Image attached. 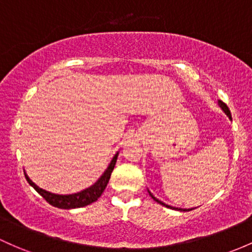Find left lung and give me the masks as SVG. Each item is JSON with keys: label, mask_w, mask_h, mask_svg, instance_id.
<instances>
[{"label": "left lung", "mask_w": 252, "mask_h": 252, "mask_svg": "<svg viewBox=\"0 0 252 252\" xmlns=\"http://www.w3.org/2000/svg\"><path fill=\"white\" fill-rule=\"evenodd\" d=\"M219 105H220V107H221V109H222V110H223V111H225V113H226V115H227V116H228V117H229V120H232V117H231V111H229V109H228V106H227V105H226L225 103H223V101H221V100H219ZM148 192H149V191H148ZM149 195H151V196H152V198H153V200H154V201H157V202H158V203L162 204V206L167 207V208H172V209H177V211H187V209H182V208H175V207H171V206H167V204H165L164 202H161V201H159V200H158V198H157V197H154V196H153V195H152V193H151V192H149ZM189 211H190V209H189Z\"/></svg>", "instance_id": "left-lung-1"}]
</instances>
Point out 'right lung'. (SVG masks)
<instances>
[{"mask_svg":"<svg viewBox=\"0 0 252 252\" xmlns=\"http://www.w3.org/2000/svg\"><path fill=\"white\" fill-rule=\"evenodd\" d=\"M118 153L113 157V159L110 162L109 167L106 168V171L104 172V175L99 178V181L95 184H93L92 187L87 188V189L82 190V191L71 193V195H57V193H52L46 191V190L41 189V188L37 187L31 179L29 178V176L25 173L27 182L30 185H32L34 188V190L38 193H40L44 198H45L46 202H49L51 206L57 207L61 209H71V208H80V207L88 206V204L95 202L99 197L101 196V193L104 192L105 188H106L107 183H109V179L111 177V173L113 171V167L116 165V160H117Z\"/></svg>","mask_w":252,"mask_h":252,"instance_id":"add662e5","label":"right lung"}]
</instances>
